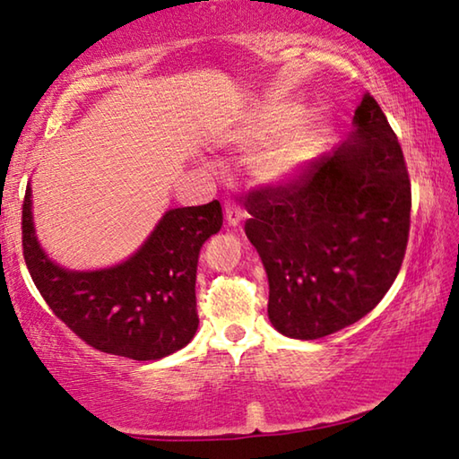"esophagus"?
I'll list each match as a JSON object with an SVG mask.
<instances>
[{
    "mask_svg": "<svg viewBox=\"0 0 459 459\" xmlns=\"http://www.w3.org/2000/svg\"><path fill=\"white\" fill-rule=\"evenodd\" d=\"M224 219H227V222L232 224V227L243 221V211H240V206L235 200H224Z\"/></svg>",
    "mask_w": 459,
    "mask_h": 459,
    "instance_id": "obj_1",
    "label": "esophagus"
}]
</instances>
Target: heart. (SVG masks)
<instances>
[{"label": "heart", "mask_w": 459, "mask_h": 459, "mask_svg": "<svg viewBox=\"0 0 459 459\" xmlns=\"http://www.w3.org/2000/svg\"><path fill=\"white\" fill-rule=\"evenodd\" d=\"M298 117L295 111H275L265 121L261 129V137L275 135L277 131L285 129ZM324 139L322 121H307L304 126H298L279 135L273 143H269L265 152L261 153L257 169L267 180H285L307 166V161L314 158L320 150Z\"/></svg>", "instance_id": "obj_1"}]
</instances>
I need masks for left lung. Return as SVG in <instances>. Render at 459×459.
<instances>
[{
	"instance_id": "8db88e82",
	"label": "left lung",
	"mask_w": 459,
	"mask_h": 459,
	"mask_svg": "<svg viewBox=\"0 0 459 459\" xmlns=\"http://www.w3.org/2000/svg\"><path fill=\"white\" fill-rule=\"evenodd\" d=\"M354 127L336 152L245 196V232L269 277V320L290 338H324L359 322L405 259L411 180L370 92L356 107Z\"/></svg>"
}]
</instances>
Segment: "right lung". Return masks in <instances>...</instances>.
I'll return each mask as SVG.
<instances>
[{
  "instance_id": "1",
  "label": "right lung",
  "mask_w": 459,
  "mask_h": 459,
  "mask_svg": "<svg viewBox=\"0 0 459 459\" xmlns=\"http://www.w3.org/2000/svg\"><path fill=\"white\" fill-rule=\"evenodd\" d=\"M22 206L26 267L58 320L99 352L158 360L180 351L198 328L196 267L208 237L222 227L219 200L168 211L134 257L103 271H66L34 235L32 200Z\"/></svg>"
}]
</instances>
